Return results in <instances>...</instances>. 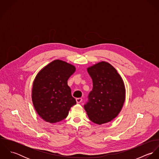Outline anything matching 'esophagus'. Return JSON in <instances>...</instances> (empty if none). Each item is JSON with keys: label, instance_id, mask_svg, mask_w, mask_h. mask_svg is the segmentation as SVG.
Wrapping results in <instances>:
<instances>
[{"label": "esophagus", "instance_id": "1", "mask_svg": "<svg viewBox=\"0 0 159 159\" xmlns=\"http://www.w3.org/2000/svg\"><path fill=\"white\" fill-rule=\"evenodd\" d=\"M76 101L77 103H80L82 102L83 99L81 98H76Z\"/></svg>", "mask_w": 159, "mask_h": 159}]
</instances>
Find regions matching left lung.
Instances as JSON below:
<instances>
[{
	"label": "left lung",
	"instance_id": "obj_1",
	"mask_svg": "<svg viewBox=\"0 0 159 159\" xmlns=\"http://www.w3.org/2000/svg\"><path fill=\"white\" fill-rule=\"evenodd\" d=\"M93 89L84 109L92 122L103 124L114 119L121 111L125 99L123 80L116 69L105 61L87 68Z\"/></svg>",
	"mask_w": 159,
	"mask_h": 159
}]
</instances>
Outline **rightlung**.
<instances>
[{
  "mask_svg": "<svg viewBox=\"0 0 159 159\" xmlns=\"http://www.w3.org/2000/svg\"><path fill=\"white\" fill-rule=\"evenodd\" d=\"M75 70L74 66L57 59L37 75L33 83L32 100L37 113L46 122L52 124L62 120L76 103L67 84Z\"/></svg>",
  "mask_w": 159,
  "mask_h": 159,
  "instance_id": "1",
  "label": "right lung"
}]
</instances>
